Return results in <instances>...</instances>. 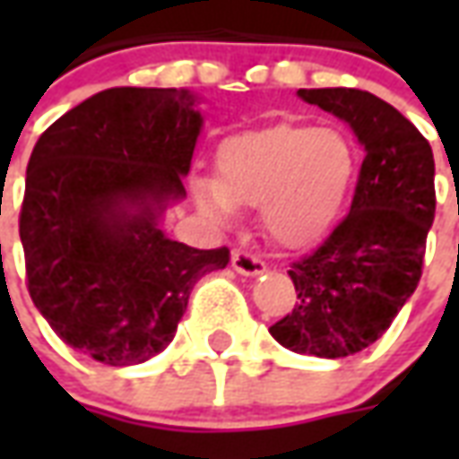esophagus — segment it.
Segmentation results:
<instances>
[{
    "label": "esophagus",
    "mask_w": 459,
    "mask_h": 459,
    "mask_svg": "<svg viewBox=\"0 0 459 459\" xmlns=\"http://www.w3.org/2000/svg\"><path fill=\"white\" fill-rule=\"evenodd\" d=\"M230 265H233V270H236L238 275H246V278H255V275H263V273L268 270V265H265L263 260L255 258V255H250V253H243V250H236V253H233Z\"/></svg>",
    "instance_id": "esophagus-1"
}]
</instances>
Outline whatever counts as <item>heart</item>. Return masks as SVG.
Returning a JSON list of instances; mask_svg holds the SVG:
<instances>
[{"label": "heart", "mask_w": 459, "mask_h": 459, "mask_svg": "<svg viewBox=\"0 0 459 459\" xmlns=\"http://www.w3.org/2000/svg\"><path fill=\"white\" fill-rule=\"evenodd\" d=\"M359 177L351 137L337 127L275 122L243 130L216 150V179L194 177L191 199L219 226L240 206H260V223L285 248H307L344 213Z\"/></svg>", "instance_id": "b5f03b06"}]
</instances>
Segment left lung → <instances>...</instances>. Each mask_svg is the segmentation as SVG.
<instances>
[{
	"label": "left lung",
	"mask_w": 459,
	"mask_h": 459,
	"mask_svg": "<svg viewBox=\"0 0 459 459\" xmlns=\"http://www.w3.org/2000/svg\"><path fill=\"white\" fill-rule=\"evenodd\" d=\"M364 150L351 209L312 255L288 270L298 305L270 327L295 354L342 359L391 327L418 288L435 219L433 150L411 120L356 88H299Z\"/></svg>",
	"instance_id": "obj_1"
}]
</instances>
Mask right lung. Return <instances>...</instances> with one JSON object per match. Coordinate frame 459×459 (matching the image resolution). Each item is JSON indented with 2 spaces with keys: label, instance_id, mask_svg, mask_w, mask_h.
I'll use <instances>...</instances> for the list:
<instances>
[{
  "label": "right lung",
  "instance_id": "add662e5",
  "mask_svg": "<svg viewBox=\"0 0 459 459\" xmlns=\"http://www.w3.org/2000/svg\"><path fill=\"white\" fill-rule=\"evenodd\" d=\"M201 98L186 88H108L39 137L19 219L29 295L58 337L134 366L177 334L194 285L229 250L189 248L161 221L186 199Z\"/></svg>",
  "mask_w": 459,
  "mask_h": 459
}]
</instances>
